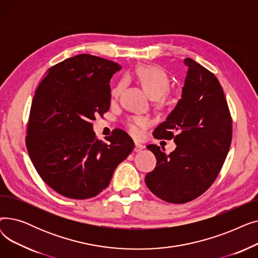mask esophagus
I'll return each instance as SVG.
<instances>
[{
    "label": "esophagus",
    "instance_id": "1",
    "mask_svg": "<svg viewBox=\"0 0 258 258\" xmlns=\"http://www.w3.org/2000/svg\"><path fill=\"white\" fill-rule=\"evenodd\" d=\"M143 148H144V145H142L139 142H135V148H134L135 152H141Z\"/></svg>",
    "mask_w": 258,
    "mask_h": 258
}]
</instances>
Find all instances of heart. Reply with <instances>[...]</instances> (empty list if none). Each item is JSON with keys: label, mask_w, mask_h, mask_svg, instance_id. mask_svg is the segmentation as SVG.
Here are the masks:
<instances>
[{"label": "heart", "mask_w": 258, "mask_h": 258, "mask_svg": "<svg viewBox=\"0 0 258 258\" xmlns=\"http://www.w3.org/2000/svg\"><path fill=\"white\" fill-rule=\"evenodd\" d=\"M138 80L144 91L148 94V96L153 99H159L167 93L170 87V80L168 75L156 66H140L135 71ZM123 80L119 83L112 89L111 93L113 97H117L122 86ZM148 124V119L141 116L132 117L127 120V128L133 135H137L140 133V127Z\"/></svg>", "instance_id": "b5f03b06"}]
</instances>
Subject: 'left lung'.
<instances>
[{
	"label": "left lung",
	"mask_w": 258,
	"mask_h": 258,
	"mask_svg": "<svg viewBox=\"0 0 258 258\" xmlns=\"http://www.w3.org/2000/svg\"><path fill=\"white\" fill-rule=\"evenodd\" d=\"M184 64L181 99L154 131L156 138L173 139L177 147L167 155L160 146H147L157 165L146 174L145 183L154 195L173 204L192 201L207 190L232 139V120L218 78L191 58H185Z\"/></svg>",
	"instance_id": "left-lung-1"
}]
</instances>
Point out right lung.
Masks as SVG:
<instances>
[{
	"instance_id": "1",
	"label": "right lung",
	"mask_w": 258,
	"mask_h": 258,
	"mask_svg": "<svg viewBox=\"0 0 258 258\" xmlns=\"http://www.w3.org/2000/svg\"><path fill=\"white\" fill-rule=\"evenodd\" d=\"M121 66L79 54L50 68L35 91L26 145L36 171L59 195L90 199L110 184L135 144L115 130L107 143L95 138L92 121L111 105L110 80Z\"/></svg>"
}]
</instances>
